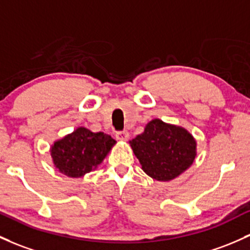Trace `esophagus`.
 <instances>
[{
  "instance_id": "esophagus-1",
  "label": "esophagus",
  "mask_w": 250,
  "mask_h": 250,
  "mask_svg": "<svg viewBox=\"0 0 250 250\" xmlns=\"http://www.w3.org/2000/svg\"><path fill=\"white\" fill-rule=\"evenodd\" d=\"M128 138H129V133L127 130H121L116 133V139L121 140V141H125V140H128Z\"/></svg>"
}]
</instances>
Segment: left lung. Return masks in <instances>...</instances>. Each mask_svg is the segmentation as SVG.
Listing matches in <instances>:
<instances>
[{
  "instance_id": "1",
  "label": "left lung",
  "mask_w": 250,
  "mask_h": 250,
  "mask_svg": "<svg viewBox=\"0 0 250 250\" xmlns=\"http://www.w3.org/2000/svg\"><path fill=\"white\" fill-rule=\"evenodd\" d=\"M146 174L159 182H169L193 164L197 142L185 128L154 119L144 133L129 141Z\"/></svg>"
}]
</instances>
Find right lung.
I'll use <instances>...</instances> for the list:
<instances>
[{
	"mask_svg": "<svg viewBox=\"0 0 250 250\" xmlns=\"http://www.w3.org/2000/svg\"><path fill=\"white\" fill-rule=\"evenodd\" d=\"M116 144L110 135L92 133L78 127L73 133L54 142L51 156L60 173L70 178H79L97 168Z\"/></svg>",
	"mask_w": 250,
	"mask_h": 250,
	"instance_id": "add662e5",
	"label": "right lung"
}]
</instances>
